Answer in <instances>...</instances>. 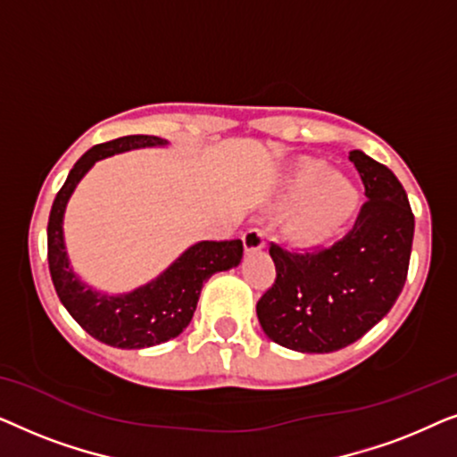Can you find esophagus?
I'll list each match as a JSON object with an SVG mask.
<instances>
[{"label": "esophagus", "instance_id": "esophagus-1", "mask_svg": "<svg viewBox=\"0 0 457 457\" xmlns=\"http://www.w3.org/2000/svg\"><path fill=\"white\" fill-rule=\"evenodd\" d=\"M264 245H266V233L262 228L252 227L243 233V247H245V252H260Z\"/></svg>", "mask_w": 457, "mask_h": 457}]
</instances>
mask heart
I'll list each match as a JSON object with an SVG mask.
<instances>
[{"label": "heart", "instance_id": "heart-1", "mask_svg": "<svg viewBox=\"0 0 457 457\" xmlns=\"http://www.w3.org/2000/svg\"><path fill=\"white\" fill-rule=\"evenodd\" d=\"M289 202H303L291 220V235L318 243L337 233L358 208V191L345 177L330 174L320 160H303L287 187Z\"/></svg>", "mask_w": 457, "mask_h": 457}]
</instances>
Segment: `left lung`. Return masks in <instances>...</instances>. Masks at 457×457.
<instances>
[{"mask_svg":"<svg viewBox=\"0 0 457 457\" xmlns=\"http://www.w3.org/2000/svg\"><path fill=\"white\" fill-rule=\"evenodd\" d=\"M366 202L333 245L291 252L270 243L274 285L255 312L274 343L302 353L352 345L383 320L405 285L414 214L395 174L360 149L349 152Z\"/></svg>","mask_w":457,"mask_h":457,"instance_id":"8db88e82","label":"left lung"}]
</instances>
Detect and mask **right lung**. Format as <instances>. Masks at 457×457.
Here are the masks:
<instances>
[{
  "label": "right lung",
  "instance_id": "obj_1",
  "mask_svg": "<svg viewBox=\"0 0 457 457\" xmlns=\"http://www.w3.org/2000/svg\"><path fill=\"white\" fill-rule=\"evenodd\" d=\"M166 145L154 135H129L91 147L68 174L47 222V262L60 302L74 320L105 345L141 349L174 339L191 322L199 293L212 274L239 266L243 241H202L191 245L158 278L122 295H105L80 283L68 264L62 220L74 187L97 160L129 149Z\"/></svg>",
  "mask_w": 457,
  "mask_h": 457
}]
</instances>
